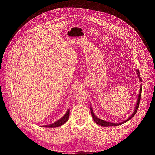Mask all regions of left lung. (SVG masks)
<instances>
[{"label":"left lung","mask_w":155,"mask_h":155,"mask_svg":"<svg viewBox=\"0 0 155 155\" xmlns=\"http://www.w3.org/2000/svg\"><path fill=\"white\" fill-rule=\"evenodd\" d=\"M136 73L138 74V78L139 79V81L140 82H142V78L140 77V72L138 69H136ZM142 85H140V91H139V94H138V98H137V103H136V106L135 107H134V112L133 113V114L130 116L129 118H127L126 120L122 122H120V123H113V122H107V121H105L103 120L102 119H100L98 118L95 114H94L93 111V109L91 106H90V110H91V115L92 117L93 118V120L94 121L96 124L100 125V126H104V127H109V126H120V125H121L125 122H126L127 121H129V120H131L133 117L134 114H136L138 109V106H139V104H140V98H141V93H142Z\"/></svg>","instance_id":"left-lung-1"}]
</instances>
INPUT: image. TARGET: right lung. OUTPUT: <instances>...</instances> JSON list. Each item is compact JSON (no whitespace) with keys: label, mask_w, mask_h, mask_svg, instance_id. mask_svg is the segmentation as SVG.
<instances>
[{"label":"right lung","mask_w":155,"mask_h":155,"mask_svg":"<svg viewBox=\"0 0 155 155\" xmlns=\"http://www.w3.org/2000/svg\"><path fill=\"white\" fill-rule=\"evenodd\" d=\"M69 109H67L66 113L64 114V115L61 118H60L59 120H58L57 121H56L55 122H54L51 124H49V125H46V126H42V127H57L62 126L64 124L66 123L69 119Z\"/></svg>","instance_id":"1"}]
</instances>
